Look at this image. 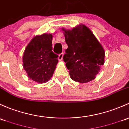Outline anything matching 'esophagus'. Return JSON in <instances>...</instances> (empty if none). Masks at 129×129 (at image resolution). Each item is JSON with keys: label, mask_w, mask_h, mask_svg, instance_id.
I'll return each mask as SVG.
<instances>
[{"label": "esophagus", "mask_w": 129, "mask_h": 129, "mask_svg": "<svg viewBox=\"0 0 129 129\" xmlns=\"http://www.w3.org/2000/svg\"><path fill=\"white\" fill-rule=\"evenodd\" d=\"M63 55H64V53H61L59 54V56H58V60L61 61L62 59H63Z\"/></svg>", "instance_id": "esophagus-1"}]
</instances>
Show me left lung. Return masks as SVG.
Segmentation results:
<instances>
[{"label": "left lung", "mask_w": 129, "mask_h": 129, "mask_svg": "<svg viewBox=\"0 0 129 129\" xmlns=\"http://www.w3.org/2000/svg\"><path fill=\"white\" fill-rule=\"evenodd\" d=\"M68 47L63 60L70 78L80 83L95 78L104 64L105 51L93 33L86 25H77L71 30L62 28Z\"/></svg>", "instance_id": "obj_1"}]
</instances>
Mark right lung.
Returning <instances> with one entry per match:
<instances>
[{"mask_svg": "<svg viewBox=\"0 0 129 129\" xmlns=\"http://www.w3.org/2000/svg\"><path fill=\"white\" fill-rule=\"evenodd\" d=\"M53 35H36L27 45L23 55V67L29 78L45 83L52 77L58 56L52 51Z\"/></svg>", "mask_w": 129, "mask_h": 129, "instance_id": "right-lung-1", "label": "right lung"}]
</instances>
